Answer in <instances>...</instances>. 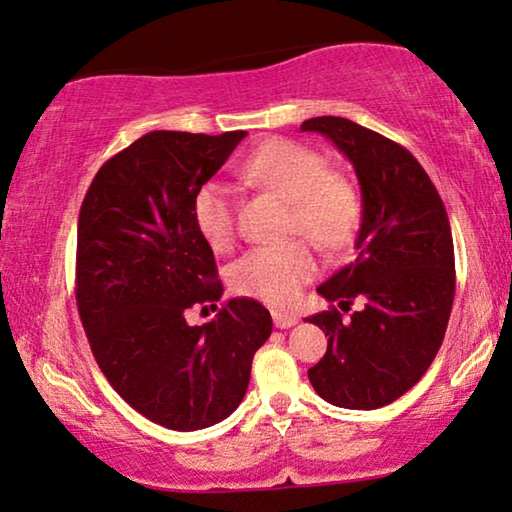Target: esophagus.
Returning a JSON list of instances; mask_svg holds the SVG:
<instances>
[{
    "mask_svg": "<svg viewBox=\"0 0 512 512\" xmlns=\"http://www.w3.org/2000/svg\"><path fill=\"white\" fill-rule=\"evenodd\" d=\"M271 315H273V325H276L278 329H290V327H294V325H297V322H299L297 315H292V313L273 311Z\"/></svg>",
    "mask_w": 512,
    "mask_h": 512,
    "instance_id": "obj_1",
    "label": "esophagus"
}]
</instances>
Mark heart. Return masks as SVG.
I'll list each match as a JSON object with an SVG mask.
<instances>
[{
	"instance_id": "heart-1",
	"label": "heart",
	"mask_w": 512,
	"mask_h": 512,
	"mask_svg": "<svg viewBox=\"0 0 512 512\" xmlns=\"http://www.w3.org/2000/svg\"><path fill=\"white\" fill-rule=\"evenodd\" d=\"M243 176L264 190L292 201V229L304 232L322 248L338 250L352 239L362 218L357 187L331 174L318 150L294 141H269L243 164ZM194 227L218 253L232 248L236 218L232 194L222 183L208 181L192 199ZM320 259L308 241L253 248L229 271L232 287L243 297L273 306L292 304L304 285L318 276Z\"/></svg>"
}]
</instances>
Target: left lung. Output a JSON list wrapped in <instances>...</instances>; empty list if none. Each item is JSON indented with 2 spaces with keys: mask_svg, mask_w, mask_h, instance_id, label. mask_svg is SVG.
<instances>
[{
  "mask_svg": "<svg viewBox=\"0 0 512 512\" xmlns=\"http://www.w3.org/2000/svg\"><path fill=\"white\" fill-rule=\"evenodd\" d=\"M348 157L362 190L355 262L318 292L331 306L308 322L325 331L327 352L308 380L341 408L373 410L397 401L434 362L455 299V246L443 199L406 148L348 118L320 115L301 125Z\"/></svg>",
  "mask_w": 512,
  "mask_h": 512,
  "instance_id": "8db88e82",
  "label": "left lung"
}]
</instances>
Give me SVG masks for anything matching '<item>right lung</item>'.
<instances>
[{
	"label": "right lung",
	"instance_id": "add662e5",
	"mask_svg": "<svg viewBox=\"0 0 512 512\" xmlns=\"http://www.w3.org/2000/svg\"><path fill=\"white\" fill-rule=\"evenodd\" d=\"M248 132H150L113 155L78 215L76 304L113 390L150 422L206 429L239 408L271 315L232 299L206 325L187 311L222 297L192 199Z\"/></svg>",
	"mask_w": 512,
	"mask_h": 512
}]
</instances>
